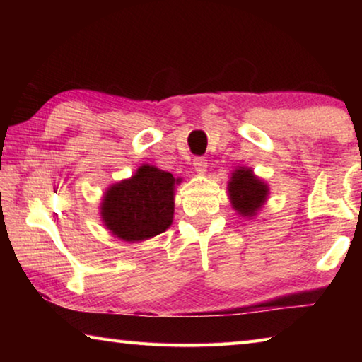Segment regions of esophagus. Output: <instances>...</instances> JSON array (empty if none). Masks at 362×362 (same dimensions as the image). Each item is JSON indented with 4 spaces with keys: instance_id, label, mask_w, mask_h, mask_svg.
<instances>
[{
    "instance_id": "34e87169",
    "label": "esophagus",
    "mask_w": 362,
    "mask_h": 362,
    "mask_svg": "<svg viewBox=\"0 0 362 362\" xmlns=\"http://www.w3.org/2000/svg\"><path fill=\"white\" fill-rule=\"evenodd\" d=\"M193 166H194L196 174L203 175V174H206V170H207V159L203 158V156L194 158L193 159Z\"/></svg>"
}]
</instances>
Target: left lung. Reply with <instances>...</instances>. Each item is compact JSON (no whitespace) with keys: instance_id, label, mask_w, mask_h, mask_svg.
I'll use <instances>...</instances> for the list:
<instances>
[{"instance_id":"1","label":"left lung","mask_w":362,"mask_h":362,"mask_svg":"<svg viewBox=\"0 0 362 362\" xmlns=\"http://www.w3.org/2000/svg\"><path fill=\"white\" fill-rule=\"evenodd\" d=\"M226 189L231 207L244 218H254L267 203L269 194L268 183L246 166H238L233 170Z\"/></svg>"}]
</instances>
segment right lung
<instances>
[{"label": "right lung", "instance_id": "1", "mask_svg": "<svg viewBox=\"0 0 362 362\" xmlns=\"http://www.w3.org/2000/svg\"><path fill=\"white\" fill-rule=\"evenodd\" d=\"M182 179L142 164L129 179L116 182L102 196L100 218L115 238L140 243L166 231L174 220L175 185Z\"/></svg>", "mask_w": 362, "mask_h": 362}]
</instances>
